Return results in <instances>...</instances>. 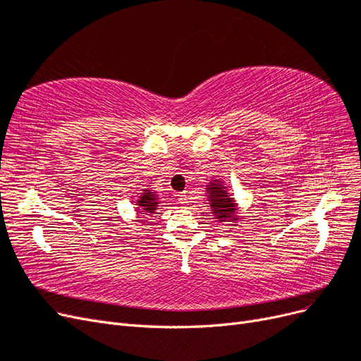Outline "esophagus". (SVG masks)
I'll use <instances>...</instances> for the list:
<instances>
[{"instance_id": "obj_1", "label": "esophagus", "mask_w": 361, "mask_h": 361, "mask_svg": "<svg viewBox=\"0 0 361 361\" xmlns=\"http://www.w3.org/2000/svg\"><path fill=\"white\" fill-rule=\"evenodd\" d=\"M178 200H179V203H180V204H185V203H187V200H188V197H187V192H180V194L178 195Z\"/></svg>"}]
</instances>
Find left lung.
<instances>
[{
    "instance_id": "left-lung-1",
    "label": "left lung",
    "mask_w": 361,
    "mask_h": 361,
    "mask_svg": "<svg viewBox=\"0 0 361 361\" xmlns=\"http://www.w3.org/2000/svg\"><path fill=\"white\" fill-rule=\"evenodd\" d=\"M207 197H209V204L212 207V214L218 221H226V220H238V216H235L236 212V204L233 199L228 195L226 188L223 187V183L220 180L211 182L207 185Z\"/></svg>"
}]
</instances>
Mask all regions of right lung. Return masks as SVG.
<instances>
[{
	"label": "right lung",
	"instance_id": "right-lung-1",
	"mask_svg": "<svg viewBox=\"0 0 361 361\" xmlns=\"http://www.w3.org/2000/svg\"><path fill=\"white\" fill-rule=\"evenodd\" d=\"M158 197L157 194H154L149 190H145L143 194H141V197L137 200V204L140 206V212H155V209L158 207Z\"/></svg>",
	"mask_w": 361,
	"mask_h": 361
}]
</instances>
